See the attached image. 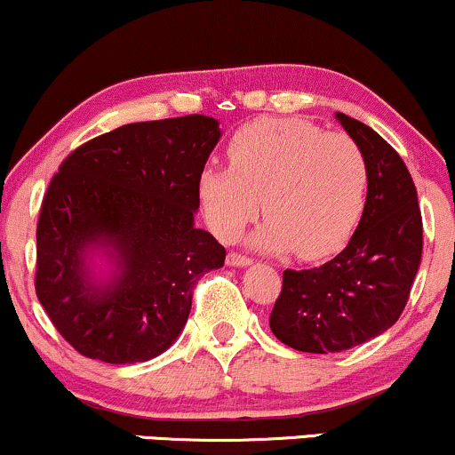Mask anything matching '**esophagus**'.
Instances as JSON below:
<instances>
[{
    "label": "esophagus",
    "mask_w": 455,
    "mask_h": 455,
    "mask_svg": "<svg viewBox=\"0 0 455 455\" xmlns=\"http://www.w3.org/2000/svg\"><path fill=\"white\" fill-rule=\"evenodd\" d=\"M250 262H251L250 256L237 254V251H228V256H227V265L228 267H248Z\"/></svg>",
    "instance_id": "obj_1"
}]
</instances>
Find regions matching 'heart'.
<instances>
[{"label":"heart","mask_w":455,"mask_h":455,"mask_svg":"<svg viewBox=\"0 0 455 455\" xmlns=\"http://www.w3.org/2000/svg\"><path fill=\"white\" fill-rule=\"evenodd\" d=\"M228 161L205 167L196 182L205 220L222 242H235L265 207L254 248L322 259L343 248L363 218L369 165L347 135L299 118H260L233 135Z\"/></svg>","instance_id":"heart-1"}]
</instances>
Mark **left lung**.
I'll use <instances>...</instances> for the list:
<instances>
[{
  "mask_svg": "<svg viewBox=\"0 0 455 455\" xmlns=\"http://www.w3.org/2000/svg\"><path fill=\"white\" fill-rule=\"evenodd\" d=\"M335 116L369 165L364 213L335 259L283 271L269 317L273 335L309 354L346 352L396 324L421 262V212L407 165L377 131Z\"/></svg>",
  "mask_w": 455,
  "mask_h": 455,
  "instance_id": "1",
  "label": "left lung"
}]
</instances>
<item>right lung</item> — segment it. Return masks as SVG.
Returning <instances> with one entry per match:
<instances>
[{
	"label": "right lung",
	"mask_w": 455,
	"mask_h": 455,
	"mask_svg": "<svg viewBox=\"0 0 455 455\" xmlns=\"http://www.w3.org/2000/svg\"><path fill=\"white\" fill-rule=\"evenodd\" d=\"M220 135L201 114L123 124L71 152L51 180L36 292L82 355L146 363L180 337L195 283L227 259L195 227L196 182Z\"/></svg>",
	"instance_id": "1"
}]
</instances>
